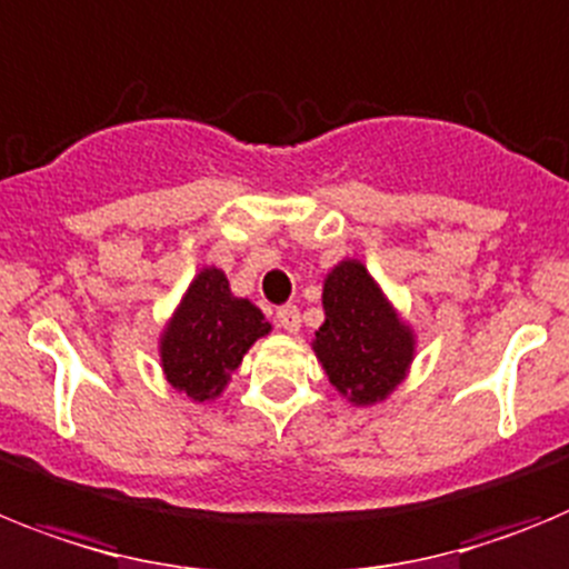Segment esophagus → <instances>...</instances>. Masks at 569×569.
<instances>
[{"mask_svg": "<svg viewBox=\"0 0 569 569\" xmlns=\"http://www.w3.org/2000/svg\"><path fill=\"white\" fill-rule=\"evenodd\" d=\"M278 326L283 329V332L295 335L300 329V312L298 306H283L278 312Z\"/></svg>", "mask_w": 569, "mask_h": 569, "instance_id": "obj_1", "label": "esophagus"}]
</instances>
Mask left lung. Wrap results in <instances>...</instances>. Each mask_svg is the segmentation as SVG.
Masks as SVG:
<instances>
[{
    "mask_svg": "<svg viewBox=\"0 0 569 569\" xmlns=\"http://www.w3.org/2000/svg\"><path fill=\"white\" fill-rule=\"evenodd\" d=\"M312 352L346 401L375 407L407 380L418 335L367 266L343 257L323 278V323Z\"/></svg>",
    "mask_w": 569,
    "mask_h": 569,
    "instance_id": "obj_1",
    "label": "left lung"
}]
</instances>
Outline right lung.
<instances>
[{"instance_id":"right-lung-1","label":"right lung","mask_w":569,"mask_h":569,"mask_svg":"<svg viewBox=\"0 0 569 569\" xmlns=\"http://www.w3.org/2000/svg\"><path fill=\"white\" fill-rule=\"evenodd\" d=\"M271 323L249 298H237L217 266H202L162 326L157 352L166 380L194 403L214 401L229 387L254 340Z\"/></svg>"}]
</instances>
